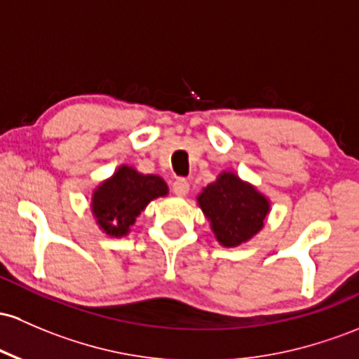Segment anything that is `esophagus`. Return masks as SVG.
Here are the masks:
<instances>
[{
	"label": "esophagus",
	"mask_w": 359,
	"mask_h": 359,
	"mask_svg": "<svg viewBox=\"0 0 359 359\" xmlns=\"http://www.w3.org/2000/svg\"><path fill=\"white\" fill-rule=\"evenodd\" d=\"M172 191H173V194H177V196H186L189 192V182L186 179H182V177H179V179L173 180Z\"/></svg>",
	"instance_id": "1"
}]
</instances>
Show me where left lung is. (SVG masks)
Returning <instances> with one entry per match:
<instances>
[{"label":"left lung","mask_w":359,"mask_h":359,"mask_svg":"<svg viewBox=\"0 0 359 359\" xmlns=\"http://www.w3.org/2000/svg\"><path fill=\"white\" fill-rule=\"evenodd\" d=\"M199 206L211 222L218 242L235 247L247 242L262 228L269 203L233 173H222L199 194Z\"/></svg>","instance_id":"8db88e82"}]
</instances>
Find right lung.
Here are the masks:
<instances>
[{
  "mask_svg": "<svg viewBox=\"0 0 359 359\" xmlns=\"http://www.w3.org/2000/svg\"><path fill=\"white\" fill-rule=\"evenodd\" d=\"M167 194V184L156 175H143L135 168L121 167L112 179L102 184L93 194V212L97 222L114 237L129 231L136 216L151 199Z\"/></svg>",
  "mask_w": 359,
  "mask_h": 359,
  "instance_id": "1",
  "label": "right lung"
}]
</instances>
